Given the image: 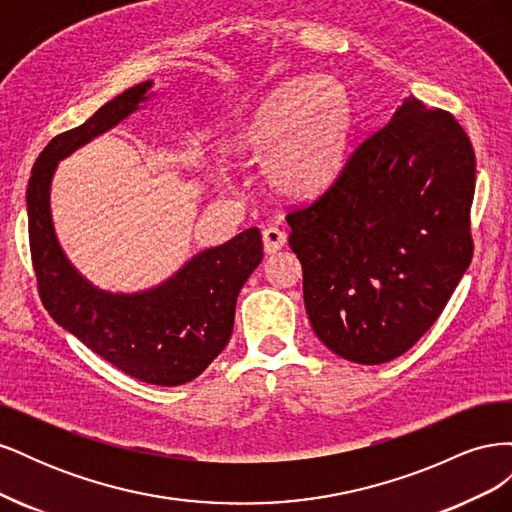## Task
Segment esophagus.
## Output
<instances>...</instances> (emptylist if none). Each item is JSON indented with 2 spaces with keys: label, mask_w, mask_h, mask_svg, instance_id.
I'll use <instances>...</instances> for the list:
<instances>
[{
  "label": "esophagus",
  "mask_w": 512,
  "mask_h": 512,
  "mask_svg": "<svg viewBox=\"0 0 512 512\" xmlns=\"http://www.w3.org/2000/svg\"><path fill=\"white\" fill-rule=\"evenodd\" d=\"M284 245H286V232L284 230H280L277 226H269V228L262 230V247H265L267 254L280 252Z\"/></svg>",
  "instance_id": "obj_1"
}]
</instances>
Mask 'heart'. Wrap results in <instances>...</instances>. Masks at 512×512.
Returning a JSON list of instances; mask_svg holds the SVG:
<instances>
[{
    "mask_svg": "<svg viewBox=\"0 0 512 512\" xmlns=\"http://www.w3.org/2000/svg\"><path fill=\"white\" fill-rule=\"evenodd\" d=\"M352 130V104L331 76L297 79L258 104L235 136V153L262 155V175L288 198H309L335 179Z\"/></svg>",
    "mask_w": 512,
    "mask_h": 512,
    "instance_id": "1",
    "label": "heart"
}]
</instances>
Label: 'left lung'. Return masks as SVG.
<instances>
[{
	"label": "left lung",
	"instance_id": "obj_1",
	"mask_svg": "<svg viewBox=\"0 0 512 512\" xmlns=\"http://www.w3.org/2000/svg\"><path fill=\"white\" fill-rule=\"evenodd\" d=\"M474 185L466 130L410 96L327 190L286 213L307 316L324 346L380 365L429 331L470 267Z\"/></svg>",
	"mask_w": 512,
	"mask_h": 512
}]
</instances>
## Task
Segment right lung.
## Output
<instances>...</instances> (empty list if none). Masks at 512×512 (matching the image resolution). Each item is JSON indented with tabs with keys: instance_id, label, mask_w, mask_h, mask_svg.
<instances>
[{
	"instance_id": "obj_1",
	"label": "right lung",
	"mask_w": 512,
	"mask_h": 512,
	"mask_svg": "<svg viewBox=\"0 0 512 512\" xmlns=\"http://www.w3.org/2000/svg\"><path fill=\"white\" fill-rule=\"evenodd\" d=\"M141 83L100 106L83 126L42 149L27 185L29 250L38 294L51 318L104 361L136 380L179 386L203 374L230 339L239 290L262 260L258 228L192 258L175 277L141 294L87 284L55 239L49 190L57 160L85 145L147 100Z\"/></svg>"
}]
</instances>
